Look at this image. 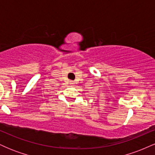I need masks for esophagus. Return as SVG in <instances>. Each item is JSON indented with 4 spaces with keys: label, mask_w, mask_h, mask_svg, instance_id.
I'll use <instances>...</instances> for the list:
<instances>
[{
    "label": "esophagus",
    "mask_w": 155,
    "mask_h": 155,
    "mask_svg": "<svg viewBox=\"0 0 155 155\" xmlns=\"http://www.w3.org/2000/svg\"><path fill=\"white\" fill-rule=\"evenodd\" d=\"M71 84H73V83H72V82H71Z\"/></svg>",
    "instance_id": "esophagus-1"
}]
</instances>
